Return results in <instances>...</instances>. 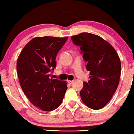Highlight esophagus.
Listing matches in <instances>:
<instances>
[{
  "mask_svg": "<svg viewBox=\"0 0 134 134\" xmlns=\"http://www.w3.org/2000/svg\"><path fill=\"white\" fill-rule=\"evenodd\" d=\"M67 82H68L69 84H72V83L74 82V80H67Z\"/></svg>",
  "mask_w": 134,
  "mask_h": 134,
  "instance_id": "obj_1",
  "label": "esophagus"
}]
</instances>
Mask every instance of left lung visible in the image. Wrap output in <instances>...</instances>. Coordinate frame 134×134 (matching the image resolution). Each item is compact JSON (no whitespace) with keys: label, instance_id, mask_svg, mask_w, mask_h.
Wrapping results in <instances>:
<instances>
[{"label":"left lung","instance_id":"obj_1","mask_svg":"<svg viewBox=\"0 0 134 134\" xmlns=\"http://www.w3.org/2000/svg\"><path fill=\"white\" fill-rule=\"evenodd\" d=\"M73 43L80 46L90 72L88 82H83L80 92L82 102L93 110L102 109L109 103L119 83L121 63L117 52L99 35L83 32L71 37Z\"/></svg>","mask_w":134,"mask_h":134}]
</instances>
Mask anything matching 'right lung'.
I'll return each instance as SVG.
<instances>
[{
	"instance_id": "right-lung-1",
	"label": "right lung",
	"mask_w": 134,
	"mask_h": 134,
	"mask_svg": "<svg viewBox=\"0 0 134 134\" xmlns=\"http://www.w3.org/2000/svg\"><path fill=\"white\" fill-rule=\"evenodd\" d=\"M67 39L68 37H35L25 45L17 59L22 91L34 105L43 111L59 107L67 91L66 81L50 79V73L55 68L58 52Z\"/></svg>"
}]
</instances>
